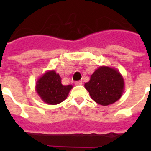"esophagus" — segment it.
<instances>
[{
    "label": "esophagus",
    "instance_id": "34e87169",
    "mask_svg": "<svg viewBox=\"0 0 151 151\" xmlns=\"http://www.w3.org/2000/svg\"><path fill=\"white\" fill-rule=\"evenodd\" d=\"M76 85H82V81H75Z\"/></svg>",
    "mask_w": 151,
    "mask_h": 151
}]
</instances>
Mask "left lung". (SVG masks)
Returning a JSON list of instances; mask_svg holds the SVG:
<instances>
[{"label":"left lung","mask_w":151,"mask_h":151,"mask_svg":"<svg viewBox=\"0 0 151 151\" xmlns=\"http://www.w3.org/2000/svg\"><path fill=\"white\" fill-rule=\"evenodd\" d=\"M85 88L96 103L108 106L122 97L124 89V78L117 69L102 66L91 75Z\"/></svg>","instance_id":"1"}]
</instances>
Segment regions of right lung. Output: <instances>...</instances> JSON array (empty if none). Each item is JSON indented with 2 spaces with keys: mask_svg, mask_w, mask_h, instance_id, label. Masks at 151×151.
Listing matches in <instances>:
<instances>
[{
  "mask_svg": "<svg viewBox=\"0 0 151 151\" xmlns=\"http://www.w3.org/2000/svg\"><path fill=\"white\" fill-rule=\"evenodd\" d=\"M61 80L55 70L46 71L37 79L35 90L45 103L56 105L67 98L73 85H62Z\"/></svg>",
  "mask_w": 151,
  "mask_h": 151,
  "instance_id": "obj_1",
  "label": "right lung"
}]
</instances>
